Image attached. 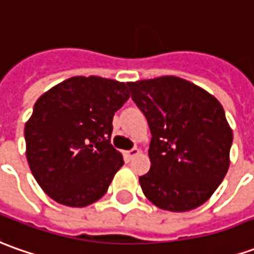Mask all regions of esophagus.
<instances>
[{
    "label": "esophagus",
    "mask_w": 254,
    "mask_h": 254,
    "mask_svg": "<svg viewBox=\"0 0 254 254\" xmlns=\"http://www.w3.org/2000/svg\"><path fill=\"white\" fill-rule=\"evenodd\" d=\"M139 154H140V150L132 149V150H129V151H125V153H124V157H125V160H127V161H130V160H133L134 157L139 156Z\"/></svg>",
    "instance_id": "obj_1"
}]
</instances>
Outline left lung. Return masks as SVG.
<instances>
[{
    "label": "left lung",
    "mask_w": 254,
    "mask_h": 254,
    "mask_svg": "<svg viewBox=\"0 0 254 254\" xmlns=\"http://www.w3.org/2000/svg\"><path fill=\"white\" fill-rule=\"evenodd\" d=\"M127 84L151 132V167L139 178L144 196L174 213L201 206L229 168L232 129L222 105L204 89L177 76Z\"/></svg>",
    "instance_id": "obj_1"
}]
</instances>
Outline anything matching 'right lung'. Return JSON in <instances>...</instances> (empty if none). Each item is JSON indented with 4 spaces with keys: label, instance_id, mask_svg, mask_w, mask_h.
<instances>
[{
    "label": "right lung",
    "instance_id": "obj_1",
    "mask_svg": "<svg viewBox=\"0 0 254 254\" xmlns=\"http://www.w3.org/2000/svg\"><path fill=\"white\" fill-rule=\"evenodd\" d=\"M127 83L73 76L36 101L25 125L26 158L40 188L57 203L84 207L104 196L124 165L110 143L114 114L129 98Z\"/></svg>",
    "mask_w": 254,
    "mask_h": 254
}]
</instances>
